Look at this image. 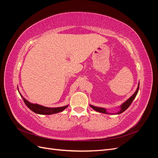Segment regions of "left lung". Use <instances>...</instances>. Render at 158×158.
<instances>
[{
	"label": "left lung",
	"instance_id": "1",
	"mask_svg": "<svg viewBox=\"0 0 158 158\" xmlns=\"http://www.w3.org/2000/svg\"><path fill=\"white\" fill-rule=\"evenodd\" d=\"M139 85H140V83H138V87L137 89L136 90V92L133 94V95H132L131 97L129 98L127 101H125L123 103H122L120 106L118 107L120 108L119 109V111L115 113H109L107 112V109L106 108H103V107H96V106H92V105H89V106L92 107L94 110H95V111H98L99 113H105V114H121L123 112H124L125 111L126 109H127L128 108V107L131 106V104L132 103V102H133V100L135 99V98H136V95L138 92V90H139Z\"/></svg>",
	"mask_w": 158,
	"mask_h": 158
}]
</instances>
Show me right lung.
I'll list each match as a JSON object with an SVG mask.
<instances>
[{
    "mask_svg": "<svg viewBox=\"0 0 158 158\" xmlns=\"http://www.w3.org/2000/svg\"><path fill=\"white\" fill-rule=\"evenodd\" d=\"M18 92L20 94V96L22 97V99L24 102L25 104L27 106V107L29 108L30 110H31L32 111H33L34 113H37V114H55V113H57L64 111V110L67 108L69 105L67 106H65L63 107H45L41 106V105L39 104H36V103H31L30 102H28L26 99H25L23 98V95L20 94V92Z\"/></svg>",
    "mask_w": 158,
    "mask_h": 158,
    "instance_id": "1",
    "label": "right lung"
}]
</instances>
